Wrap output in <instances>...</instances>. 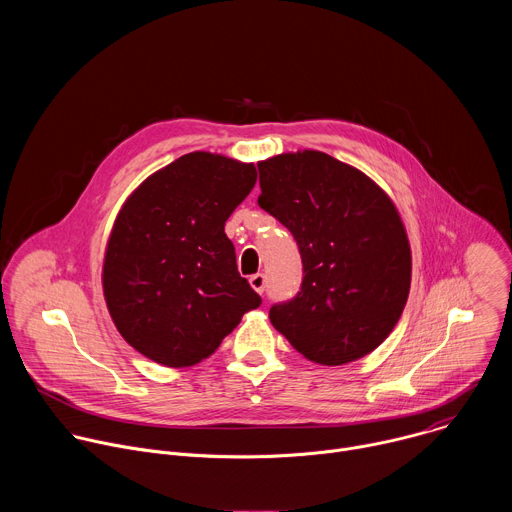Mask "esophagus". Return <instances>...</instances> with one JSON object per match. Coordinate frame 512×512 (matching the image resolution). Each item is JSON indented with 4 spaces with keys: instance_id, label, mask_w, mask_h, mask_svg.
<instances>
[{
    "instance_id": "34e87169",
    "label": "esophagus",
    "mask_w": 512,
    "mask_h": 512,
    "mask_svg": "<svg viewBox=\"0 0 512 512\" xmlns=\"http://www.w3.org/2000/svg\"><path fill=\"white\" fill-rule=\"evenodd\" d=\"M249 283H251V287L257 291V294H263V291H265V275H263V273L251 275V277H249Z\"/></svg>"
}]
</instances>
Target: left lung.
<instances>
[{"label":"left lung","mask_w":512,"mask_h":512,"mask_svg":"<svg viewBox=\"0 0 512 512\" xmlns=\"http://www.w3.org/2000/svg\"><path fill=\"white\" fill-rule=\"evenodd\" d=\"M257 168V202L294 235L304 265L302 289L269 310L271 324L324 367L367 356L393 332L411 285V247L393 200L316 150Z\"/></svg>","instance_id":"left-lung-1"}]
</instances>
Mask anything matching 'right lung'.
I'll use <instances>...</instances> for the list:
<instances>
[{"instance_id": "1", "label": "right lung", "mask_w": 512, "mask_h": 512, "mask_svg": "<svg viewBox=\"0 0 512 512\" xmlns=\"http://www.w3.org/2000/svg\"><path fill=\"white\" fill-rule=\"evenodd\" d=\"M255 182V164L192 152L129 194L105 249L103 294L137 352L164 367H192L261 306L225 233Z\"/></svg>"}]
</instances>
